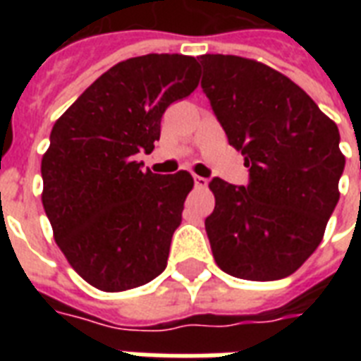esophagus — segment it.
Instances as JSON below:
<instances>
[{"label": "esophagus", "instance_id": "1", "mask_svg": "<svg viewBox=\"0 0 361 361\" xmlns=\"http://www.w3.org/2000/svg\"><path fill=\"white\" fill-rule=\"evenodd\" d=\"M206 185H208V180H206V178H202V176H195V187L204 189Z\"/></svg>", "mask_w": 361, "mask_h": 361}]
</instances>
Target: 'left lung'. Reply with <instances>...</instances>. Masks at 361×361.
I'll return each mask as SVG.
<instances>
[{
    "label": "left lung",
    "instance_id": "8db88e82",
    "mask_svg": "<svg viewBox=\"0 0 361 361\" xmlns=\"http://www.w3.org/2000/svg\"><path fill=\"white\" fill-rule=\"evenodd\" d=\"M202 92L249 183L209 181L206 232L217 266L232 277L275 281L314 252L339 200L345 157L337 125L279 71L255 59L204 54Z\"/></svg>",
    "mask_w": 361,
    "mask_h": 361
}]
</instances>
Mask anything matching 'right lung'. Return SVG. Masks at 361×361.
Wrapping results in <instances>:
<instances>
[{"instance_id": "add662e5", "label": "right lung", "mask_w": 361, "mask_h": 361, "mask_svg": "<svg viewBox=\"0 0 361 361\" xmlns=\"http://www.w3.org/2000/svg\"><path fill=\"white\" fill-rule=\"evenodd\" d=\"M198 86V61L181 54L125 59L101 75L50 133L42 155V206L76 274L104 292L163 274L180 226L189 172H142L170 104Z\"/></svg>"}]
</instances>
